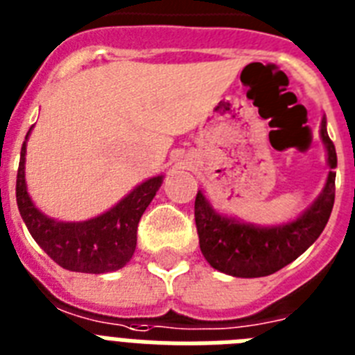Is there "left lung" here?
I'll return each mask as SVG.
<instances>
[{
	"mask_svg": "<svg viewBox=\"0 0 355 355\" xmlns=\"http://www.w3.org/2000/svg\"><path fill=\"white\" fill-rule=\"evenodd\" d=\"M321 138L328 153V166L337 168L334 142L321 122ZM336 198V173L328 171L327 184L315 202L301 217L282 226H253L217 213L202 193L195 198V224L198 244L206 261L218 272L233 277H264L304 253L327 226Z\"/></svg>",
	"mask_w": 355,
	"mask_h": 355,
	"instance_id": "8db88e82",
	"label": "left lung"
}]
</instances>
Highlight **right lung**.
I'll use <instances>...</instances> for the list:
<instances>
[{
    "instance_id": "add662e5",
    "label": "right lung",
    "mask_w": 355,
    "mask_h": 355,
    "mask_svg": "<svg viewBox=\"0 0 355 355\" xmlns=\"http://www.w3.org/2000/svg\"><path fill=\"white\" fill-rule=\"evenodd\" d=\"M31 132V129H28ZM27 137L21 146L16 202L23 223L43 252L65 270L82 273L116 272L131 261L137 248V230L164 177H153L137 186L116 206L83 223H58L33 204L25 184Z\"/></svg>"
}]
</instances>
